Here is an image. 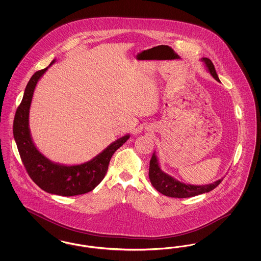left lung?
Masks as SVG:
<instances>
[{
    "instance_id": "8db88e82",
    "label": "left lung",
    "mask_w": 261,
    "mask_h": 261,
    "mask_svg": "<svg viewBox=\"0 0 261 261\" xmlns=\"http://www.w3.org/2000/svg\"><path fill=\"white\" fill-rule=\"evenodd\" d=\"M204 63L206 70L211 73V76L218 82H220L214 65L210 59L202 58L200 60ZM149 177L151 185L154 187L156 191L162 193V195L171 197V198H190L198 196L200 194L208 193L218 186L223 178L207 185H191L180 182L175 179L171 175L162 171L155 151H153L151 159L149 161Z\"/></svg>"
}]
</instances>
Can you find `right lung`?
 Listing matches in <instances>:
<instances>
[{"label":"right lung","mask_w":261,"mask_h":261,"mask_svg":"<svg viewBox=\"0 0 261 261\" xmlns=\"http://www.w3.org/2000/svg\"><path fill=\"white\" fill-rule=\"evenodd\" d=\"M46 68L35 72L25 88L22 100L15 112L13 137L21 161L31 179L47 193L71 197L86 194L99 185L106 176L112 154L130 138V134L115 140L89 162L67 165L50 161L35 146L29 128V112L33 94Z\"/></svg>","instance_id":"1"}]
</instances>
